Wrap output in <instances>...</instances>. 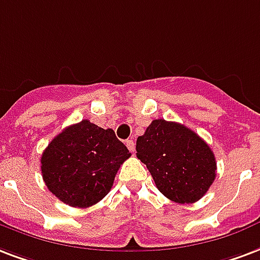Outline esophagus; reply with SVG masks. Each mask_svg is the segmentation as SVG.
<instances>
[{"label":"esophagus","instance_id":"34e87169","mask_svg":"<svg viewBox=\"0 0 260 260\" xmlns=\"http://www.w3.org/2000/svg\"><path fill=\"white\" fill-rule=\"evenodd\" d=\"M126 147H128V150H129L131 152L135 151V142L132 140V139H129V140H126Z\"/></svg>","mask_w":260,"mask_h":260}]
</instances>
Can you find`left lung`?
I'll use <instances>...</instances> for the list:
<instances>
[{
    "instance_id": "left-lung-1",
    "label": "left lung",
    "mask_w": 260,
    "mask_h": 260,
    "mask_svg": "<svg viewBox=\"0 0 260 260\" xmlns=\"http://www.w3.org/2000/svg\"><path fill=\"white\" fill-rule=\"evenodd\" d=\"M136 155L156 188L176 203H195L213 184L215 156L209 144L178 122L154 120L136 140Z\"/></svg>"
}]
</instances>
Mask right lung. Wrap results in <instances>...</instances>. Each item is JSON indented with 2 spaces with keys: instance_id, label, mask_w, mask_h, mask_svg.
<instances>
[{
  "instance_id": "right-lung-1",
  "label": "right lung",
  "mask_w": 260,
  "mask_h": 260,
  "mask_svg": "<svg viewBox=\"0 0 260 260\" xmlns=\"http://www.w3.org/2000/svg\"><path fill=\"white\" fill-rule=\"evenodd\" d=\"M129 156L114 131L82 120L67 126L43 151V181L65 205L86 209L108 195L117 170Z\"/></svg>"
}]
</instances>
